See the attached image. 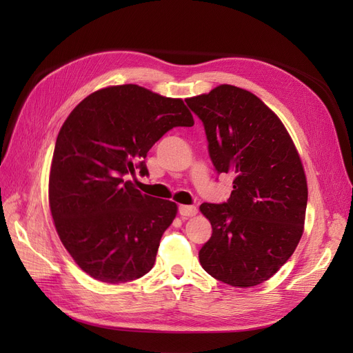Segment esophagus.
<instances>
[{"label":"esophagus","mask_w":353,"mask_h":353,"mask_svg":"<svg viewBox=\"0 0 353 353\" xmlns=\"http://www.w3.org/2000/svg\"><path fill=\"white\" fill-rule=\"evenodd\" d=\"M178 213L181 216H194L197 213L196 206H187V205H179L178 206Z\"/></svg>","instance_id":"1"}]
</instances>
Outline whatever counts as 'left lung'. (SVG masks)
<instances>
[{
  "instance_id": "1",
  "label": "left lung",
  "mask_w": 353,
  "mask_h": 353,
  "mask_svg": "<svg viewBox=\"0 0 353 353\" xmlns=\"http://www.w3.org/2000/svg\"><path fill=\"white\" fill-rule=\"evenodd\" d=\"M205 126L218 174H232L225 203H203L212 225L199 259L213 279L258 285L279 271L303 234L307 185L283 122L250 91L219 85L185 100Z\"/></svg>"
}]
</instances>
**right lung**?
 Here are the masks:
<instances>
[{
	"label": "right lung",
	"mask_w": 353,
	"mask_h": 353,
	"mask_svg": "<svg viewBox=\"0 0 353 353\" xmlns=\"http://www.w3.org/2000/svg\"><path fill=\"white\" fill-rule=\"evenodd\" d=\"M181 99L138 85L90 94L57 135L48 199L59 237L92 279L119 284L153 268L174 201L143 194L123 176L148 175V150L175 126H193Z\"/></svg>",
	"instance_id": "add662e5"
}]
</instances>
